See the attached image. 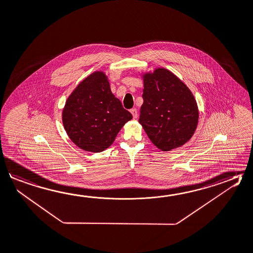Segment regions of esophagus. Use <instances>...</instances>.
<instances>
[{
  "instance_id": "1",
  "label": "esophagus",
  "mask_w": 253,
  "mask_h": 253,
  "mask_svg": "<svg viewBox=\"0 0 253 253\" xmlns=\"http://www.w3.org/2000/svg\"><path fill=\"white\" fill-rule=\"evenodd\" d=\"M130 114H132V117L136 119L138 117V112H137V109L133 108L130 110Z\"/></svg>"
}]
</instances>
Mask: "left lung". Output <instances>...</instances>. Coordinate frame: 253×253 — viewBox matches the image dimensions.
<instances>
[{
	"label": "left lung",
	"mask_w": 253,
	"mask_h": 253,
	"mask_svg": "<svg viewBox=\"0 0 253 253\" xmlns=\"http://www.w3.org/2000/svg\"><path fill=\"white\" fill-rule=\"evenodd\" d=\"M143 104L139 123L162 151L186 144L196 131L199 111L190 89L175 74L157 67L141 74Z\"/></svg>",
	"instance_id": "1"
}]
</instances>
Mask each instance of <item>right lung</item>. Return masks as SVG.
Listing matches in <instances>:
<instances>
[{
    "label": "right lung",
    "instance_id": "obj_1",
    "mask_svg": "<svg viewBox=\"0 0 253 253\" xmlns=\"http://www.w3.org/2000/svg\"><path fill=\"white\" fill-rule=\"evenodd\" d=\"M132 119L111 91L108 77L95 71L79 83L63 108V126L81 150L101 152L108 149L124 124Z\"/></svg>",
    "mask_w": 253,
    "mask_h": 253
}]
</instances>
